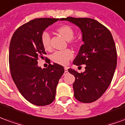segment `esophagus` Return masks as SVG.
Masks as SVG:
<instances>
[{
    "label": "esophagus",
    "mask_w": 125,
    "mask_h": 125,
    "mask_svg": "<svg viewBox=\"0 0 125 125\" xmlns=\"http://www.w3.org/2000/svg\"><path fill=\"white\" fill-rule=\"evenodd\" d=\"M64 72H65V73H67L68 72V68H64Z\"/></svg>",
    "instance_id": "obj_1"
}]
</instances>
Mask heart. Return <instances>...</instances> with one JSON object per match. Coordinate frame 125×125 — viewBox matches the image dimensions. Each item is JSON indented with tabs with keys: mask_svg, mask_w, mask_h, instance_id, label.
Returning a JSON list of instances; mask_svg holds the SVG:
<instances>
[{
	"mask_svg": "<svg viewBox=\"0 0 125 125\" xmlns=\"http://www.w3.org/2000/svg\"><path fill=\"white\" fill-rule=\"evenodd\" d=\"M56 31L62 36L67 41H70V43L73 45H77L78 43L76 41H72L75 35V31L71 26L68 25H63L56 29ZM41 42L43 48L45 50L51 49V40L50 35L47 31H43L41 35ZM73 52L70 49H65L63 51H57L52 55V59L53 62L61 65L67 64L69 60L73 57Z\"/></svg>",
	"mask_w": 125,
	"mask_h": 125,
	"instance_id": "1",
	"label": "heart"
}]
</instances>
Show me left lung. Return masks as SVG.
I'll return each mask as SVG.
<instances>
[{
	"instance_id": "8db88e82",
	"label": "left lung",
	"mask_w": 125,
	"mask_h": 125,
	"mask_svg": "<svg viewBox=\"0 0 125 125\" xmlns=\"http://www.w3.org/2000/svg\"><path fill=\"white\" fill-rule=\"evenodd\" d=\"M75 24L82 32L84 43L73 62L77 66L85 64L84 72L72 69L74 75V97L78 101L90 103L102 96L109 86L115 73L117 53L113 35L105 26L90 18H62Z\"/></svg>"
}]
</instances>
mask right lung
<instances>
[{
    "label": "right lung",
    "instance_id": "add662e5",
    "mask_svg": "<svg viewBox=\"0 0 125 125\" xmlns=\"http://www.w3.org/2000/svg\"><path fill=\"white\" fill-rule=\"evenodd\" d=\"M59 19L39 18L20 26L12 35L9 46L10 74L19 91L33 104L46 106L53 102L56 87L64 72L62 65L50 63L41 42L42 33ZM39 58L47 59V68L37 65Z\"/></svg>",
    "mask_w": 125,
    "mask_h": 125
}]
</instances>
